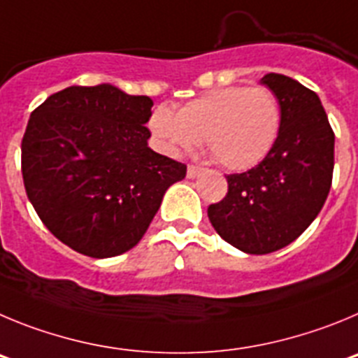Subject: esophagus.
<instances>
[{
    "label": "esophagus",
    "instance_id": "esophagus-1",
    "mask_svg": "<svg viewBox=\"0 0 358 358\" xmlns=\"http://www.w3.org/2000/svg\"><path fill=\"white\" fill-rule=\"evenodd\" d=\"M201 173H203V167H198V166L187 167V178H196V176H199Z\"/></svg>",
    "mask_w": 358,
    "mask_h": 358
}]
</instances>
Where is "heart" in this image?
<instances>
[{
    "mask_svg": "<svg viewBox=\"0 0 358 358\" xmlns=\"http://www.w3.org/2000/svg\"><path fill=\"white\" fill-rule=\"evenodd\" d=\"M148 127L169 155L194 150L205 137L210 153L224 167L246 171L275 148L282 107L267 87H221L187 101L178 114L157 107Z\"/></svg>",
    "mask_w": 358,
    "mask_h": 358,
    "instance_id": "b5f03b06",
    "label": "heart"
}]
</instances>
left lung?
Segmentation results:
<instances>
[{
  "mask_svg": "<svg viewBox=\"0 0 358 358\" xmlns=\"http://www.w3.org/2000/svg\"><path fill=\"white\" fill-rule=\"evenodd\" d=\"M260 83L282 107L278 141L259 166L228 175L227 196L208 207L214 230L250 255L282 250L310 227L330 192L336 143L314 91L276 73Z\"/></svg>",
  "mask_w": 358,
  "mask_h": 358,
  "instance_id": "8db88e82",
  "label": "left lung"
}]
</instances>
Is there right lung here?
Returning a JSON list of instances; mask_svg holds the SVG:
<instances>
[{"instance_id": "right-lung-1", "label": "right lung", "mask_w": 358, "mask_h": 358, "mask_svg": "<svg viewBox=\"0 0 358 358\" xmlns=\"http://www.w3.org/2000/svg\"><path fill=\"white\" fill-rule=\"evenodd\" d=\"M153 101L110 83L73 85L35 108L21 143L30 203L75 251L108 259L143 239L187 166L148 146Z\"/></svg>"}]
</instances>
